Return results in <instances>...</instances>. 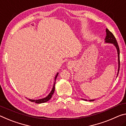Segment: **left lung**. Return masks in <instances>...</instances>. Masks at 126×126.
<instances>
[{
	"mask_svg": "<svg viewBox=\"0 0 126 126\" xmlns=\"http://www.w3.org/2000/svg\"><path fill=\"white\" fill-rule=\"evenodd\" d=\"M106 38H105V42L106 43H110V44H113L114 45L115 47H116L117 50V53H118V73H117V76L118 75L119 73V67H120V60H119V46L118 45V44H117V40L115 39V37L114 36V35L112 33V32H110L108 29H106ZM84 100H87L85 99H83ZM94 99L93 100H89L90 102H93L94 101Z\"/></svg>",
	"mask_w": 126,
	"mask_h": 126,
	"instance_id": "left-lung-1",
	"label": "left lung"
}]
</instances>
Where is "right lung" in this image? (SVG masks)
<instances>
[{
    "mask_svg": "<svg viewBox=\"0 0 126 126\" xmlns=\"http://www.w3.org/2000/svg\"><path fill=\"white\" fill-rule=\"evenodd\" d=\"M58 74H59V73H57V74H56V77H55V82H54V84H53V86L52 90H51V92L49 93V94L46 96V97H45L44 98H42V99H37V100L29 99V100L31 101V102H35L36 103H43L47 102V101H48L49 99H50L51 97H52L53 93H54V92H55V82H56V78L57 77V75H58Z\"/></svg>",
    "mask_w": 126,
    "mask_h": 126,
    "instance_id": "obj_1",
    "label": "right lung"
}]
</instances>
